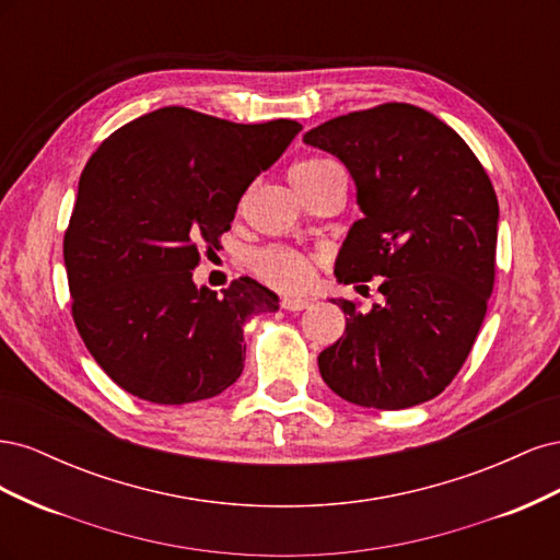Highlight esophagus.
<instances>
[{"label": "esophagus", "mask_w": 560, "mask_h": 560, "mask_svg": "<svg viewBox=\"0 0 560 560\" xmlns=\"http://www.w3.org/2000/svg\"><path fill=\"white\" fill-rule=\"evenodd\" d=\"M308 306H311V299H301V296H284L282 299V308L284 311L296 313V311H306Z\"/></svg>", "instance_id": "obj_1"}]
</instances>
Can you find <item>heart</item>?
<instances>
[{"instance_id":"b5f03b06","label":"heart","mask_w":560,"mask_h":560,"mask_svg":"<svg viewBox=\"0 0 560 560\" xmlns=\"http://www.w3.org/2000/svg\"><path fill=\"white\" fill-rule=\"evenodd\" d=\"M329 167L338 165L327 159H306L292 167L290 177H313L322 171H329ZM252 266L261 280L284 292H301L313 282V264L306 257H301L299 252L284 247H268L257 252L252 257Z\"/></svg>"}]
</instances>
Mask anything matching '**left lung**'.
Segmentation results:
<instances>
[{
  "instance_id": "obj_1",
  "label": "left lung",
  "mask_w": 560,
  "mask_h": 560,
  "mask_svg": "<svg viewBox=\"0 0 560 560\" xmlns=\"http://www.w3.org/2000/svg\"><path fill=\"white\" fill-rule=\"evenodd\" d=\"M358 186L362 219L348 231L336 280L381 278L383 303L343 308L346 334L317 366L338 397L397 411L436 397L455 378L486 317L495 282L498 196L451 126L387 103L336 116L303 135Z\"/></svg>"
}]
</instances>
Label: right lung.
Returning a JSON list of instances; mask_svg holds the SVG:
<instances>
[{
	"label": "right lung",
	"mask_w": 560,
	"mask_h": 560,
	"mask_svg": "<svg viewBox=\"0 0 560 560\" xmlns=\"http://www.w3.org/2000/svg\"><path fill=\"white\" fill-rule=\"evenodd\" d=\"M299 130L163 107L112 132L83 167L62 245L72 317L126 393L191 404L243 374L245 322L276 313L278 294L238 278L217 296L194 268Z\"/></svg>",
	"instance_id": "obj_1"
}]
</instances>
